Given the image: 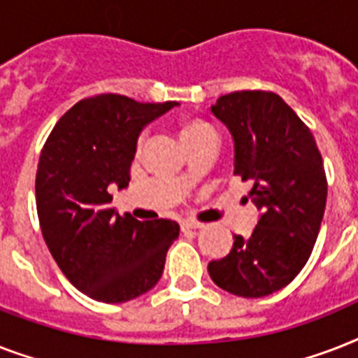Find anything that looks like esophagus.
Returning <instances> with one entry per match:
<instances>
[{
    "mask_svg": "<svg viewBox=\"0 0 358 358\" xmlns=\"http://www.w3.org/2000/svg\"><path fill=\"white\" fill-rule=\"evenodd\" d=\"M180 227H182V230H196L202 229V223L193 221V219H182V221H180Z\"/></svg>",
    "mask_w": 358,
    "mask_h": 358,
    "instance_id": "esophagus-1",
    "label": "esophagus"
}]
</instances>
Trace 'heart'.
<instances>
[{"label":"heart","mask_w":358,"mask_h":358,"mask_svg":"<svg viewBox=\"0 0 358 358\" xmlns=\"http://www.w3.org/2000/svg\"><path fill=\"white\" fill-rule=\"evenodd\" d=\"M210 131H215V129H213L206 120L189 119L182 124V128H180V137H182V141H189L195 139V137H201V135L204 134H210Z\"/></svg>","instance_id":"obj_1"}]
</instances>
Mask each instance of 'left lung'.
Wrapping results in <instances>:
<instances>
[{"label":"left lung","instance_id":"8db88e82","mask_svg":"<svg viewBox=\"0 0 358 358\" xmlns=\"http://www.w3.org/2000/svg\"><path fill=\"white\" fill-rule=\"evenodd\" d=\"M212 113L234 139V174L250 180L260 210L249 238L234 236L224 258L208 264L219 288L266 297L288 286L310 258L322 227L327 178L314 135L275 92L224 94Z\"/></svg>","mask_w":358,"mask_h":358}]
</instances>
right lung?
<instances>
[{
    "label": "right lung",
    "instance_id": "obj_1",
    "mask_svg": "<svg viewBox=\"0 0 358 358\" xmlns=\"http://www.w3.org/2000/svg\"><path fill=\"white\" fill-rule=\"evenodd\" d=\"M174 106L96 94L72 106L44 143L35 180L42 236L64 277L91 299L126 303L162 278L178 223L120 215L109 187H128L141 129Z\"/></svg>",
    "mask_w": 358,
    "mask_h": 358
}]
</instances>
